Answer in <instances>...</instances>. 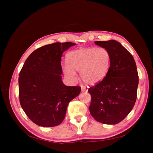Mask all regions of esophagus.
Instances as JSON below:
<instances>
[{"label":"esophagus","instance_id":"esophagus-1","mask_svg":"<svg viewBox=\"0 0 153 153\" xmlns=\"http://www.w3.org/2000/svg\"><path fill=\"white\" fill-rule=\"evenodd\" d=\"M81 91H82V92H85V91H87V88H86L85 87L82 86V87H81Z\"/></svg>","mask_w":153,"mask_h":153}]
</instances>
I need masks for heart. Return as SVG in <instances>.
<instances>
[{"instance_id": "heart-1", "label": "heart", "mask_w": 153, "mask_h": 153, "mask_svg": "<svg viewBox=\"0 0 153 153\" xmlns=\"http://www.w3.org/2000/svg\"><path fill=\"white\" fill-rule=\"evenodd\" d=\"M66 62L67 65L63 66L62 71L68 79L75 81V71H80L83 82L95 85L108 75L111 66V55L104 48H80L68 53Z\"/></svg>"}]
</instances>
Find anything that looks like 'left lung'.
Wrapping results in <instances>:
<instances>
[{"instance_id": "left-lung-1", "label": "left lung", "mask_w": 153, "mask_h": 153, "mask_svg": "<svg viewBox=\"0 0 153 153\" xmlns=\"http://www.w3.org/2000/svg\"><path fill=\"white\" fill-rule=\"evenodd\" d=\"M111 55L108 75L88 92L91 96L89 107L96 121L105 124L122 121L133 109L137 100L138 75L132 55L118 41H95Z\"/></svg>"}]
</instances>
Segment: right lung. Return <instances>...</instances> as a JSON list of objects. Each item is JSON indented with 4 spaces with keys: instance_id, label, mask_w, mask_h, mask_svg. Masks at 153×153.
<instances>
[{
    "instance_id": "obj_1",
    "label": "right lung",
    "mask_w": 153,
    "mask_h": 153,
    "mask_svg": "<svg viewBox=\"0 0 153 153\" xmlns=\"http://www.w3.org/2000/svg\"><path fill=\"white\" fill-rule=\"evenodd\" d=\"M75 43H54L34 50L19 74L22 108L31 121L43 127H53L64 119L68 105L80 93L79 86H66L61 75V57Z\"/></svg>"
}]
</instances>
